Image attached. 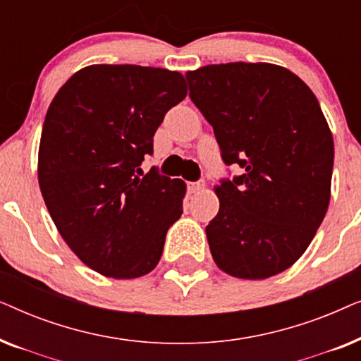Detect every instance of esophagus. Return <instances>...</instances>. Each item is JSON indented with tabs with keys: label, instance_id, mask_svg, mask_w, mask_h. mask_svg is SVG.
<instances>
[{
	"label": "esophagus",
	"instance_id": "34e87169",
	"mask_svg": "<svg viewBox=\"0 0 361 361\" xmlns=\"http://www.w3.org/2000/svg\"><path fill=\"white\" fill-rule=\"evenodd\" d=\"M189 192L190 194H199L200 190H204L205 187V182L204 180H197V182H189Z\"/></svg>",
	"mask_w": 361,
	"mask_h": 361
}]
</instances>
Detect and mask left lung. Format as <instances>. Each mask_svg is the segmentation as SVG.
I'll return each instance as SVG.
<instances>
[{
	"instance_id": "left-lung-1",
	"label": "left lung",
	"mask_w": 361,
	"mask_h": 361,
	"mask_svg": "<svg viewBox=\"0 0 361 361\" xmlns=\"http://www.w3.org/2000/svg\"><path fill=\"white\" fill-rule=\"evenodd\" d=\"M189 97L214 128L226 166L207 225L216 266L266 279L298 261L327 214L334 137L312 90L288 68L231 62L185 73Z\"/></svg>"
}]
</instances>
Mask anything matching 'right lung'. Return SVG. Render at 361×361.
Masks as SVG:
<instances>
[{"label": "right lung", "instance_id": "1", "mask_svg": "<svg viewBox=\"0 0 361 361\" xmlns=\"http://www.w3.org/2000/svg\"><path fill=\"white\" fill-rule=\"evenodd\" d=\"M187 95L166 68L90 66L63 83L39 146V187L59 233L97 273L145 276L182 215L185 184L141 164L166 113Z\"/></svg>", "mask_w": 361, "mask_h": 361}]
</instances>
